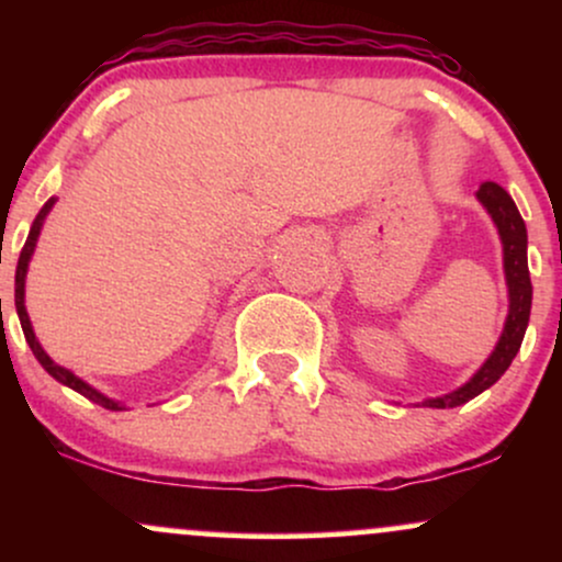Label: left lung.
<instances>
[{
  "label": "left lung",
  "mask_w": 562,
  "mask_h": 562,
  "mask_svg": "<svg viewBox=\"0 0 562 562\" xmlns=\"http://www.w3.org/2000/svg\"><path fill=\"white\" fill-rule=\"evenodd\" d=\"M479 203L486 209V214L492 216L496 232H499L502 240V267H505V282H507V319L502 327L499 340H496L492 357L481 364V370L468 380L460 389L443 393V396L425 398L423 406H434V409H451V406H460L483 393L507 372V367L513 364L515 353L520 351L524 344V335L528 327V317H531V274H528V235H526V222L520 216L518 205L513 203V198L507 195L505 187L496 182H483L475 192Z\"/></svg>",
  "instance_id": "1"
}]
</instances>
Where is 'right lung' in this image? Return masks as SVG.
<instances>
[{
	"mask_svg": "<svg viewBox=\"0 0 562 562\" xmlns=\"http://www.w3.org/2000/svg\"><path fill=\"white\" fill-rule=\"evenodd\" d=\"M55 203H57V198H49L47 203L42 205V211H38V214H36L34 224H31L29 237H25V245H23V250H21V259H18V269H15V308H18V319H21L25 344L31 346V351H34V357L38 359V364H42L44 370H47L49 375L57 380V383L68 385V389H74L76 393H81V396H87L89 402L105 406V409L121 412V409H126L124 404L115 402V398H111V396H105V393H100L97 389H92V385H89L87 380H81L79 375H74V372L66 370V367H60L57 362H53V359H49V353L44 351L42 344H38V338H36V333H34V325H31V319H29V312H25V274H29L31 256H34L36 240H38V235H42L44 218H47V214H49V211H53Z\"/></svg>",
	"mask_w": 562,
	"mask_h": 562,
	"instance_id": "add662e5",
	"label": "right lung"
}]
</instances>
